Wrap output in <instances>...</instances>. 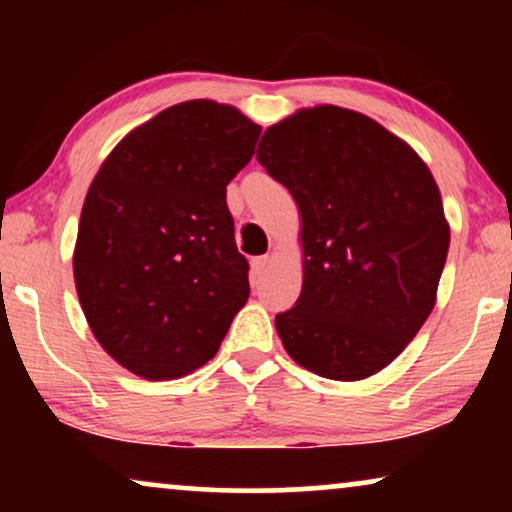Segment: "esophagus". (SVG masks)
I'll return each mask as SVG.
<instances>
[{
    "label": "esophagus",
    "mask_w": 512,
    "mask_h": 512,
    "mask_svg": "<svg viewBox=\"0 0 512 512\" xmlns=\"http://www.w3.org/2000/svg\"><path fill=\"white\" fill-rule=\"evenodd\" d=\"M270 265H272V258L270 256L254 258V261H251V275H254V277L265 275V272L270 270Z\"/></svg>",
    "instance_id": "obj_1"
}]
</instances>
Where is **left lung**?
I'll return each mask as SVG.
<instances>
[{
    "label": "left lung",
    "mask_w": 512,
    "mask_h": 512,
    "mask_svg": "<svg viewBox=\"0 0 512 512\" xmlns=\"http://www.w3.org/2000/svg\"><path fill=\"white\" fill-rule=\"evenodd\" d=\"M300 214L303 289L275 317L286 354L328 380L380 373L436 305L450 223L417 151L359 111L319 104L256 151Z\"/></svg>",
    "instance_id": "obj_1"
}]
</instances>
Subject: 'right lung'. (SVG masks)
<instances>
[{
  "mask_svg": "<svg viewBox=\"0 0 512 512\" xmlns=\"http://www.w3.org/2000/svg\"><path fill=\"white\" fill-rule=\"evenodd\" d=\"M258 135L240 109L188 100L130 130L97 170L74 284L95 340L130 373L174 380L205 366L247 303L226 186Z\"/></svg>",
  "mask_w": 512,
  "mask_h": 512,
  "instance_id": "obj_1",
  "label": "right lung"
}]
</instances>
